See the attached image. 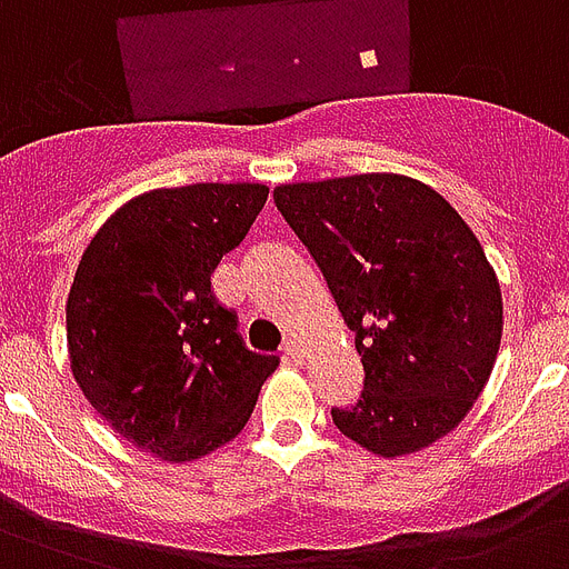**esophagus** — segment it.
<instances>
[{
	"label": "esophagus",
	"instance_id": "1",
	"mask_svg": "<svg viewBox=\"0 0 569 569\" xmlns=\"http://www.w3.org/2000/svg\"><path fill=\"white\" fill-rule=\"evenodd\" d=\"M283 357H286V360H292V363H303V357H307V348H303L301 342H295V339H286Z\"/></svg>",
	"mask_w": 569,
	"mask_h": 569
}]
</instances>
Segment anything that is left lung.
I'll return each mask as SVG.
<instances>
[{
	"label": "left lung",
	"instance_id": "8db88e82",
	"mask_svg": "<svg viewBox=\"0 0 569 569\" xmlns=\"http://www.w3.org/2000/svg\"><path fill=\"white\" fill-rule=\"evenodd\" d=\"M274 203L328 280L363 363L333 425L378 458L455 431L493 372L502 289L442 194L401 173L277 186Z\"/></svg>",
	"mask_w": 569,
	"mask_h": 569
}]
</instances>
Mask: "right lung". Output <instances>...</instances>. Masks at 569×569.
<instances>
[{
    "instance_id": "add662e5",
    "label": "right lung",
    "mask_w": 569,
    "mask_h": 569,
    "mask_svg": "<svg viewBox=\"0 0 569 569\" xmlns=\"http://www.w3.org/2000/svg\"><path fill=\"white\" fill-rule=\"evenodd\" d=\"M268 200L262 182L132 197L84 248L67 295V355L91 407L138 449L197 460L248 425L274 355L248 351L212 271Z\"/></svg>"
}]
</instances>
